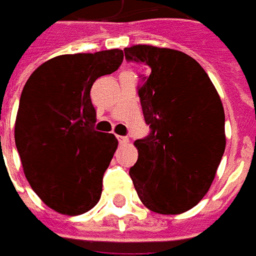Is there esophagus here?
<instances>
[{"mask_svg":"<svg viewBox=\"0 0 256 256\" xmlns=\"http://www.w3.org/2000/svg\"><path fill=\"white\" fill-rule=\"evenodd\" d=\"M118 141H119V144L124 145L128 142V137H124V136H118Z\"/></svg>","mask_w":256,"mask_h":256,"instance_id":"esophagus-1","label":"esophagus"}]
</instances>
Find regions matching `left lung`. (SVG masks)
<instances>
[{
  "label": "left lung",
  "instance_id": "1",
  "mask_svg": "<svg viewBox=\"0 0 256 256\" xmlns=\"http://www.w3.org/2000/svg\"><path fill=\"white\" fill-rule=\"evenodd\" d=\"M124 56L148 71L140 75V102L150 132L136 140L130 177L140 200L159 214H181L203 198L225 152V112L214 84L188 54L150 45Z\"/></svg>",
  "mask_w": 256,
  "mask_h": 256
}]
</instances>
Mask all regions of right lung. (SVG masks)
<instances>
[{
  "mask_svg": "<svg viewBox=\"0 0 256 256\" xmlns=\"http://www.w3.org/2000/svg\"><path fill=\"white\" fill-rule=\"evenodd\" d=\"M122 62L119 49L58 56L36 68L22 92L16 148L32 190L60 214H84L100 200L118 140L94 130L90 89Z\"/></svg>",
  "mask_w": 256,
  "mask_h": 256,
  "instance_id": "right-lung-1",
  "label": "right lung"
}]
</instances>
